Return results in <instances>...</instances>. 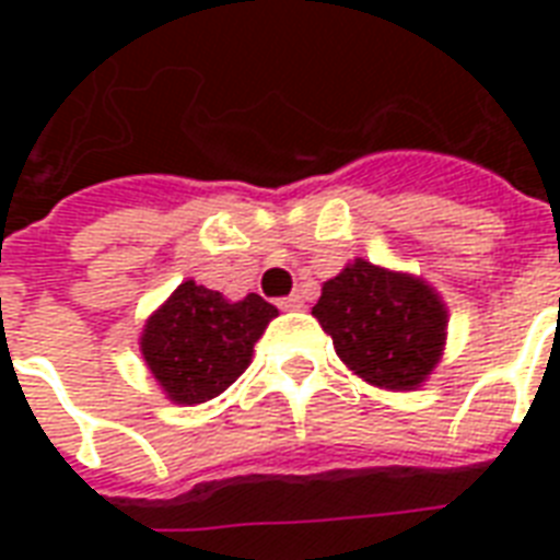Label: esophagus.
Returning a JSON list of instances; mask_svg holds the SVG:
<instances>
[{
    "label": "esophagus",
    "instance_id": "1",
    "mask_svg": "<svg viewBox=\"0 0 560 560\" xmlns=\"http://www.w3.org/2000/svg\"><path fill=\"white\" fill-rule=\"evenodd\" d=\"M305 305V299L299 296V293H290V296L279 299V307L281 311H299V307Z\"/></svg>",
    "mask_w": 560,
    "mask_h": 560
}]
</instances>
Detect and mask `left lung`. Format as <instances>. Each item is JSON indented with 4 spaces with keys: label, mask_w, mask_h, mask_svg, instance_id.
<instances>
[{
    "label": "left lung",
    "mask_w": 560,
    "mask_h": 560,
    "mask_svg": "<svg viewBox=\"0 0 560 560\" xmlns=\"http://www.w3.org/2000/svg\"><path fill=\"white\" fill-rule=\"evenodd\" d=\"M314 316L346 366L386 389H416L439 363L447 311L424 281L358 258L325 281Z\"/></svg>",
    "instance_id": "8db88e82"
}]
</instances>
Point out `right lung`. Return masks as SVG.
Wrapping results in <instances>:
<instances>
[{"label": "right lung", "instance_id": "1", "mask_svg": "<svg viewBox=\"0 0 560 560\" xmlns=\"http://www.w3.org/2000/svg\"><path fill=\"white\" fill-rule=\"evenodd\" d=\"M276 314L258 293L226 302L218 290L183 281L144 325V363L171 400L202 404L241 377Z\"/></svg>", "mask_w": 560, "mask_h": 560}]
</instances>
